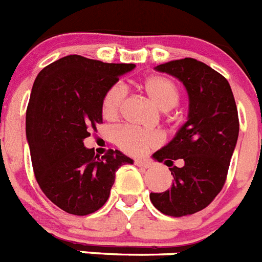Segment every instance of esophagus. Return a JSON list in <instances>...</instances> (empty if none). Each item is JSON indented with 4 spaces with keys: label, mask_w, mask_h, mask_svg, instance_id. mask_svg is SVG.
Masks as SVG:
<instances>
[{
    "label": "esophagus",
    "mask_w": 262,
    "mask_h": 262,
    "mask_svg": "<svg viewBox=\"0 0 262 262\" xmlns=\"http://www.w3.org/2000/svg\"><path fill=\"white\" fill-rule=\"evenodd\" d=\"M135 164L138 165V167H142V168H149V167H151V163L147 162L146 159H136Z\"/></svg>",
    "instance_id": "34e87169"
}]
</instances>
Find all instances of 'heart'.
<instances>
[{
    "mask_svg": "<svg viewBox=\"0 0 262 262\" xmlns=\"http://www.w3.org/2000/svg\"><path fill=\"white\" fill-rule=\"evenodd\" d=\"M142 89L147 97L152 100L158 108L168 111L175 107L180 98L179 86L168 77L151 75L142 82ZM124 98V89L120 84H114L104 94L102 100V114L106 119L114 120L118 118ZM116 146L128 155H142L149 148L160 143V138L154 131L136 129L133 127H123L115 133Z\"/></svg>",
    "mask_w": 262,
    "mask_h": 262,
    "instance_id": "obj_1",
    "label": "heart"
}]
</instances>
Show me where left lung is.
<instances>
[{"mask_svg":"<svg viewBox=\"0 0 262 262\" xmlns=\"http://www.w3.org/2000/svg\"><path fill=\"white\" fill-rule=\"evenodd\" d=\"M156 71L178 78L188 93V116L173 139L152 155L171 167L173 183L149 193L156 209L187 216L204 209L224 187L238 138V114L232 89L221 74L193 58L169 61ZM179 160L180 166H173Z\"/></svg>","mask_w":262,"mask_h":262,"instance_id":"8db88e82","label":"left lung"}]
</instances>
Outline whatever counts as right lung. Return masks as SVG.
<instances>
[{
	"label": "right lung",
	"instance_id": "obj_1",
	"mask_svg": "<svg viewBox=\"0 0 262 262\" xmlns=\"http://www.w3.org/2000/svg\"><path fill=\"white\" fill-rule=\"evenodd\" d=\"M134 63H104L67 55L39 71L26 110V139L42 192L64 212L84 216L104 205L120 165L119 149L102 158L83 140L103 122L102 100Z\"/></svg>",
	"mask_w": 262,
	"mask_h": 262
}]
</instances>
